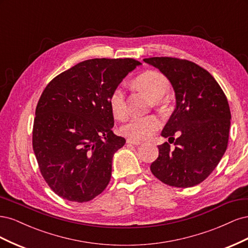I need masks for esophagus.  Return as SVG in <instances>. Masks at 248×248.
<instances>
[{"mask_svg":"<svg viewBox=\"0 0 248 248\" xmlns=\"http://www.w3.org/2000/svg\"><path fill=\"white\" fill-rule=\"evenodd\" d=\"M127 144H131V145H134V146H138V145H140L141 142L140 140H131V139H127L126 140Z\"/></svg>","mask_w":248,"mask_h":248,"instance_id":"34e87169","label":"esophagus"}]
</instances>
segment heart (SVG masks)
Returning a JSON list of instances; mask_svg holds the SVG:
<instances>
[{
  "mask_svg": "<svg viewBox=\"0 0 248 248\" xmlns=\"http://www.w3.org/2000/svg\"><path fill=\"white\" fill-rule=\"evenodd\" d=\"M133 86L138 90L146 93L153 100L154 106H161L163 103L162 98L166 96L169 84L167 78L161 73L148 70L141 73L133 81ZM109 108L112 115L118 120H123L127 116V103L125 94L121 87H117L111 92L109 99ZM161 126V121L156 116L146 117H132L121 127V133L124 137L142 140L153 136L155 131L158 130Z\"/></svg>",
  "mask_w": 248,
  "mask_h": 248,
  "instance_id": "b5f03b06",
  "label": "heart"
}]
</instances>
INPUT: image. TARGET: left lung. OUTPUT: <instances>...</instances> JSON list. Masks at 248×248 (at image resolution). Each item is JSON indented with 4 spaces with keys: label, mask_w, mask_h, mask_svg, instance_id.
I'll return each mask as SVG.
<instances>
[{
    "label": "left lung",
    "mask_w": 248,
    "mask_h": 248,
    "mask_svg": "<svg viewBox=\"0 0 248 248\" xmlns=\"http://www.w3.org/2000/svg\"><path fill=\"white\" fill-rule=\"evenodd\" d=\"M144 61L168 78L176 96V108L161 132L169 141L172 139L175 148L168 141L158 146L159 155L150 170L170 186L198 185L217 167L228 147L227 96L211 74L188 60L153 57Z\"/></svg>",
    "instance_id": "obj_1"
}]
</instances>
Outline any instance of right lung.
<instances>
[{
  "label": "right lung",
  "mask_w": 248,
  "mask_h": 248,
  "mask_svg": "<svg viewBox=\"0 0 248 248\" xmlns=\"http://www.w3.org/2000/svg\"><path fill=\"white\" fill-rule=\"evenodd\" d=\"M140 63L91 59L60 73L44 89L33 125V150L46 182L67 201L100 194L111 176L112 156L125 139L112 132L108 99Z\"/></svg>",
  "instance_id": "obj_1"
}]
</instances>
